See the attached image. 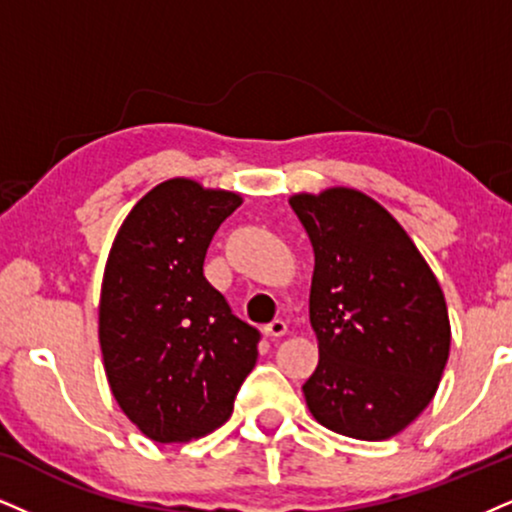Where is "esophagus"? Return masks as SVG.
I'll return each mask as SVG.
<instances>
[{
  "label": "esophagus",
  "instance_id": "esophagus-1",
  "mask_svg": "<svg viewBox=\"0 0 512 512\" xmlns=\"http://www.w3.org/2000/svg\"><path fill=\"white\" fill-rule=\"evenodd\" d=\"M263 332H266V337H270V339H280L287 334V323L282 318H275L273 323H268L266 327H263Z\"/></svg>",
  "mask_w": 512,
  "mask_h": 512
}]
</instances>
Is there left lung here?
Masks as SVG:
<instances>
[{"instance_id":"left-lung-1","label":"left lung","mask_w":512,"mask_h":512,"mask_svg":"<svg viewBox=\"0 0 512 512\" xmlns=\"http://www.w3.org/2000/svg\"><path fill=\"white\" fill-rule=\"evenodd\" d=\"M311 237L318 368L304 384L313 418L380 441L413 422L449 361L444 292L394 216L349 187L289 199Z\"/></svg>"}]
</instances>
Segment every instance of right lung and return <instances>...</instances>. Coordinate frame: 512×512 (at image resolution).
I'll return each instance as SVG.
<instances>
[{
    "mask_svg": "<svg viewBox=\"0 0 512 512\" xmlns=\"http://www.w3.org/2000/svg\"><path fill=\"white\" fill-rule=\"evenodd\" d=\"M242 204L173 178L137 201L113 239L99 299V344L113 399L159 444L192 441L232 415L261 332L204 277L220 223Z\"/></svg>",
    "mask_w": 512,
    "mask_h": 512,
    "instance_id": "right-lung-1",
    "label": "right lung"
}]
</instances>
